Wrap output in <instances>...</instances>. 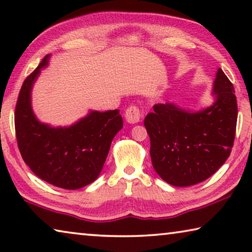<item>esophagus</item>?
<instances>
[{"label":"esophagus","mask_w":252,"mask_h":252,"mask_svg":"<svg viewBox=\"0 0 252 252\" xmlns=\"http://www.w3.org/2000/svg\"><path fill=\"white\" fill-rule=\"evenodd\" d=\"M141 119V112L138 106L131 105L126 111V120L127 123H131V125H134V123H138Z\"/></svg>","instance_id":"esophagus-1"}]
</instances>
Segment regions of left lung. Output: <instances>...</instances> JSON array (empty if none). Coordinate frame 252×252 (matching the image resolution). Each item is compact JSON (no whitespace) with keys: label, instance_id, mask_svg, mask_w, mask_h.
<instances>
[{"label":"left lung","instance_id":"8db88e82","mask_svg":"<svg viewBox=\"0 0 252 252\" xmlns=\"http://www.w3.org/2000/svg\"><path fill=\"white\" fill-rule=\"evenodd\" d=\"M213 103L186 110L174 103L156 104L144 119L150 136L152 165L162 180L189 187L207 180L228 159L238 117L234 89L223 71L213 81Z\"/></svg>","mask_w":252,"mask_h":252}]
</instances>
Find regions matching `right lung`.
I'll use <instances>...</instances> for the list:
<instances>
[{"instance_id": "obj_1", "label": "right lung", "mask_w": 252, "mask_h": 252, "mask_svg": "<svg viewBox=\"0 0 252 252\" xmlns=\"http://www.w3.org/2000/svg\"><path fill=\"white\" fill-rule=\"evenodd\" d=\"M50 57H44L21 88L14 116L16 140L24 162L36 177L62 189L75 190L100 176L123 120L119 110H110L90 111L69 126L41 122L33 112L31 93Z\"/></svg>"}]
</instances>
